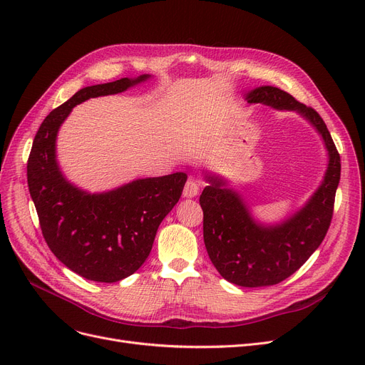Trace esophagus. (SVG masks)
<instances>
[{"instance_id": "esophagus-1", "label": "esophagus", "mask_w": 365, "mask_h": 365, "mask_svg": "<svg viewBox=\"0 0 365 365\" xmlns=\"http://www.w3.org/2000/svg\"><path fill=\"white\" fill-rule=\"evenodd\" d=\"M200 186H201V182L197 180V179H189L183 187V197L185 198H194L198 195L200 192Z\"/></svg>"}]
</instances>
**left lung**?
I'll return each instance as SVG.
<instances>
[{
	"label": "left lung",
	"instance_id": "8db88e82",
	"mask_svg": "<svg viewBox=\"0 0 365 365\" xmlns=\"http://www.w3.org/2000/svg\"><path fill=\"white\" fill-rule=\"evenodd\" d=\"M244 99L248 103L300 115L319 134L329 157L322 182L309 200L275 223L256 219L250 204L227 179L212 171L204 173L208 185L202 190L200 204L210 260L226 281L256 289L278 284L293 275L322 242L333 216L340 157L318 112L297 102L292 94L272 86H260L247 91Z\"/></svg>",
	"mask_w": 365,
	"mask_h": 365
}]
</instances>
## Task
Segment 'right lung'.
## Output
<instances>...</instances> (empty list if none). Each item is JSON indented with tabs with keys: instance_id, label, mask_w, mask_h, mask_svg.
I'll list each match as a JSON object with an SVG mask.
<instances>
[{
	"instance_id": "1",
	"label": "right lung",
	"mask_w": 365,
	"mask_h": 365,
	"mask_svg": "<svg viewBox=\"0 0 365 365\" xmlns=\"http://www.w3.org/2000/svg\"><path fill=\"white\" fill-rule=\"evenodd\" d=\"M150 78L143 73L78 90L47 115L32 143L28 186L44 240L66 267L90 281L117 282L139 269L160 223L178 204L187 176L178 171L91 194L62 173L56 153L57 133L73 106L123 93Z\"/></svg>"
}]
</instances>
